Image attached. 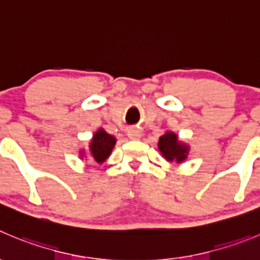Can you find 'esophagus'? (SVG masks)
<instances>
[{"label": "esophagus", "mask_w": 260, "mask_h": 260, "mask_svg": "<svg viewBox=\"0 0 260 260\" xmlns=\"http://www.w3.org/2000/svg\"><path fill=\"white\" fill-rule=\"evenodd\" d=\"M128 137L131 140H138V138L141 137V132L138 129H129L128 131Z\"/></svg>", "instance_id": "34e87169"}]
</instances>
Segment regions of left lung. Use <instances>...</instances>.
I'll list each match as a JSON object with an SVG mask.
<instances>
[{"mask_svg": "<svg viewBox=\"0 0 260 260\" xmlns=\"http://www.w3.org/2000/svg\"><path fill=\"white\" fill-rule=\"evenodd\" d=\"M159 150L169 161H173L176 159L179 163L187 155V147L179 144L177 141V136L171 132L159 138Z\"/></svg>", "mask_w": 260, "mask_h": 260, "instance_id": "8db88e82", "label": "left lung"}]
</instances>
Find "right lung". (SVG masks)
<instances>
[{"mask_svg": "<svg viewBox=\"0 0 260 260\" xmlns=\"http://www.w3.org/2000/svg\"><path fill=\"white\" fill-rule=\"evenodd\" d=\"M114 145H115V138L113 136L108 135L104 129L97 131L92 138L91 146H89L91 156L97 163H103L104 160L110 155Z\"/></svg>", "mask_w": 260, "mask_h": 260, "instance_id": "right-lung-1", "label": "right lung"}]
</instances>
